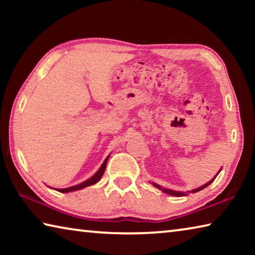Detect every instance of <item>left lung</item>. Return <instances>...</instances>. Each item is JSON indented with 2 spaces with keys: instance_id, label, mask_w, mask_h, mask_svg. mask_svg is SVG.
I'll return each mask as SVG.
<instances>
[{
  "instance_id": "obj_1",
  "label": "left lung",
  "mask_w": 255,
  "mask_h": 255,
  "mask_svg": "<svg viewBox=\"0 0 255 255\" xmlns=\"http://www.w3.org/2000/svg\"><path fill=\"white\" fill-rule=\"evenodd\" d=\"M222 171V169L219 170V172ZM218 172V173H219ZM218 173L216 174V176L218 175ZM216 176L215 178L213 179V180H210L209 182H207L206 184H204L202 185V187H200V188H198V189H195V190H191V191H188L189 193H196V192H198V191H200V190H202V189H205L206 187H208V185L213 182V181L216 179ZM155 188H157V189H159V190H162V191L164 192V193H167V195H170V196H175V197H183V196H188L187 195V192H180V191H174V190H170V189H166V188H163V187H161V185L159 184H157V183H155V182H153L152 183Z\"/></svg>"
}]
</instances>
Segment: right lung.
Masks as SVG:
<instances>
[{
  "label": "right lung",
  "instance_id": "right-lung-1",
  "mask_svg": "<svg viewBox=\"0 0 255 255\" xmlns=\"http://www.w3.org/2000/svg\"><path fill=\"white\" fill-rule=\"evenodd\" d=\"M110 156V155H109ZM109 156H108L105 162L102 163V165L100 166V169L98 170V172L96 174H94L93 176H91L89 180L84 181V182H82L80 184L77 185H74V187H70V188H65V189H57V191L59 192H63V193H67V192H71V191H76V190H81L83 189L85 187H89V185H92V184H96L99 180H100L102 178L103 173H105V170H106V166H107V162H108V158H109Z\"/></svg>",
  "mask_w": 255,
  "mask_h": 255
}]
</instances>
